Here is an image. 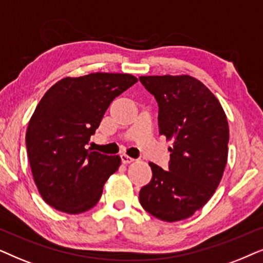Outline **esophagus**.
<instances>
[{"mask_svg": "<svg viewBox=\"0 0 263 263\" xmlns=\"http://www.w3.org/2000/svg\"><path fill=\"white\" fill-rule=\"evenodd\" d=\"M120 157H121L122 163H131L135 161V159H132V157H129L128 155H126V154H122V155H120Z\"/></svg>", "mask_w": 263, "mask_h": 263, "instance_id": "esophagus-1", "label": "esophagus"}]
</instances>
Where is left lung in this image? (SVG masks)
Returning <instances> with one entry per match:
<instances>
[{"mask_svg": "<svg viewBox=\"0 0 263 263\" xmlns=\"http://www.w3.org/2000/svg\"><path fill=\"white\" fill-rule=\"evenodd\" d=\"M159 106L160 135L172 139L168 168L150 162L153 178L139 191L149 214L173 222L190 218L214 194L229 153V124L218 99L190 76L139 77Z\"/></svg>", "mask_w": 263, "mask_h": 263, "instance_id": "obj_1", "label": "left lung"}]
</instances>
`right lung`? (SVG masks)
Here are the masks:
<instances>
[{
	"label": "right lung",
	"mask_w": 263,
	"mask_h": 263,
	"mask_svg": "<svg viewBox=\"0 0 263 263\" xmlns=\"http://www.w3.org/2000/svg\"><path fill=\"white\" fill-rule=\"evenodd\" d=\"M136 83V77L120 73L67 77L42 97L27 127L26 149L34 183L49 205L79 214L100 201L121 159L86 145L113 100Z\"/></svg>",
	"instance_id": "1"
}]
</instances>
